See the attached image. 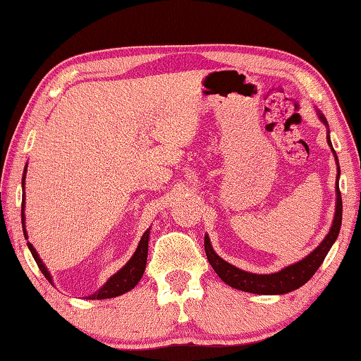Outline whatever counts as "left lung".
Instances as JSON below:
<instances>
[{
	"label": "left lung",
	"mask_w": 361,
	"mask_h": 361,
	"mask_svg": "<svg viewBox=\"0 0 361 361\" xmlns=\"http://www.w3.org/2000/svg\"><path fill=\"white\" fill-rule=\"evenodd\" d=\"M319 118L328 127V122L325 116L319 113ZM329 133V132H328ZM328 145L331 148L336 164H338V156L333 149L331 140L329 135H326ZM339 164H338V176L336 178L339 180ZM336 180V212H334V219L331 224V229L326 234L325 239L317 247L312 253H309L304 259L295 262L288 267H283L282 271L276 274H252L247 271H242V269L229 264L228 261L219 258L213 250L209 235H205L204 245H205V253L207 259L213 267V271L218 274V277L223 280L224 283L235 290H242L247 293H253V295H285V293H290L293 290H298L299 286L307 283L310 277L317 272V269L322 266L323 259L328 255L329 248H331L333 243L336 242L341 231V223H342V199H341V191H339V181Z\"/></svg>",
	"instance_id": "8db88e82"
}]
</instances>
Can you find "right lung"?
<instances>
[{"label":"right lung","instance_id":"1","mask_svg":"<svg viewBox=\"0 0 361 361\" xmlns=\"http://www.w3.org/2000/svg\"><path fill=\"white\" fill-rule=\"evenodd\" d=\"M25 173H27V167H25V172H23L22 186L25 185ZM23 209H25V192H23V195H22V228H23V235H25V239H28V234L25 231V215H23ZM148 240H149V229H146L143 237L140 239L135 253H133L132 258L127 261V264L122 269H119V271L116 272L113 277H109L108 282L103 285L99 291L94 293V295H90L87 299L116 298V296L124 295V293H127V291H130L132 288H135L137 283L140 282V279H142L145 267H146V258H148ZM27 243H28L30 252H32L33 258L36 261V264H38L39 271L42 272V276H44L49 282L52 283V277H51V274H49L47 267L44 266V262L41 261L39 255L36 253V250L33 248L32 243L30 242H27Z\"/></svg>","mask_w":361,"mask_h":361}]
</instances>
